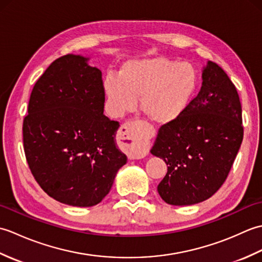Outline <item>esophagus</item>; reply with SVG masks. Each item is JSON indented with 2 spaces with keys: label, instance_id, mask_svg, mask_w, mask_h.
<instances>
[{
  "label": "esophagus",
  "instance_id": "esophagus-1",
  "mask_svg": "<svg viewBox=\"0 0 262 262\" xmlns=\"http://www.w3.org/2000/svg\"><path fill=\"white\" fill-rule=\"evenodd\" d=\"M121 136L127 145L130 159H142L148 153V143L145 136L132 124H124L120 128Z\"/></svg>",
  "mask_w": 262,
  "mask_h": 262
}]
</instances>
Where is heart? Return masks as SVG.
<instances>
[{
  "label": "heart",
  "instance_id": "b5f03b06",
  "mask_svg": "<svg viewBox=\"0 0 262 262\" xmlns=\"http://www.w3.org/2000/svg\"><path fill=\"white\" fill-rule=\"evenodd\" d=\"M198 84L196 70L159 56L128 60L121 66L119 77H105L103 86L110 111L121 116L135 109L137 98L149 119L169 124L186 113Z\"/></svg>",
  "mask_w": 262,
  "mask_h": 262
}]
</instances>
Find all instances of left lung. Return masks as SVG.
<instances>
[{
	"label": "left lung",
	"instance_id": "obj_1",
	"mask_svg": "<svg viewBox=\"0 0 262 262\" xmlns=\"http://www.w3.org/2000/svg\"><path fill=\"white\" fill-rule=\"evenodd\" d=\"M243 140L242 108L235 85L214 62L186 113L160 127L151 153L168 165L158 191L166 204L208 199L229 176Z\"/></svg>",
	"mask_w": 262,
	"mask_h": 262
}]
</instances>
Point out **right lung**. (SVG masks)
<instances>
[{"mask_svg":"<svg viewBox=\"0 0 262 262\" xmlns=\"http://www.w3.org/2000/svg\"><path fill=\"white\" fill-rule=\"evenodd\" d=\"M88 58H57L31 91L24 148L38 185L57 202L91 207L107 196L127 158L117 148L119 122L103 115L101 71Z\"/></svg>","mask_w":262,"mask_h":262,"instance_id":"add662e5","label":"right lung"}]
</instances>
